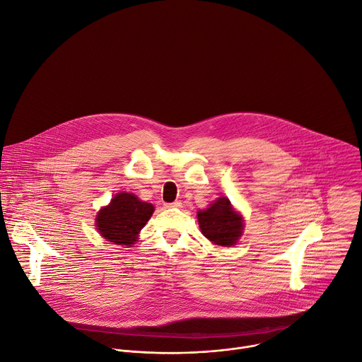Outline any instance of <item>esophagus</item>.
<instances>
[{"mask_svg":"<svg viewBox=\"0 0 362 362\" xmlns=\"http://www.w3.org/2000/svg\"><path fill=\"white\" fill-rule=\"evenodd\" d=\"M164 206L165 208H181V202L175 201V202H171V204H165Z\"/></svg>","mask_w":362,"mask_h":362,"instance_id":"34e87169","label":"esophagus"}]
</instances>
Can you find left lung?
<instances>
[{
	"label": "left lung",
	"mask_w": 362,
	"mask_h": 362,
	"mask_svg": "<svg viewBox=\"0 0 362 362\" xmlns=\"http://www.w3.org/2000/svg\"><path fill=\"white\" fill-rule=\"evenodd\" d=\"M198 223L202 235L214 244L230 247L240 239L244 229L243 218L230 201L218 198L209 208L198 212Z\"/></svg>",
	"instance_id": "obj_1"
}]
</instances>
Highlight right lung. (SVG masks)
Listing matches in <instances>:
<instances>
[{
    "mask_svg": "<svg viewBox=\"0 0 362 362\" xmlns=\"http://www.w3.org/2000/svg\"><path fill=\"white\" fill-rule=\"evenodd\" d=\"M153 212L154 206L151 204L140 201L134 194L119 192L108 206L100 209L95 225L104 239L130 247L137 241V235Z\"/></svg>",
    "mask_w": 362,
    "mask_h": 362,
    "instance_id": "obj_1",
    "label": "right lung"
}]
</instances>
